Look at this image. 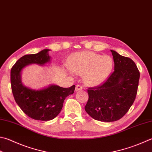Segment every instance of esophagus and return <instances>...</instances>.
Wrapping results in <instances>:
<instances>
[{
	"mask_svg": "<svg viewBox=\"0 0 152 152\" xmlns=\"http://www.w3.org/2000/svg\"><path fill=\"white\" fill-rule=\"evenodd\" d=\"M83 90V87L80 85H77L75 87V91H82Z\"/></svg>",
	"mask_w": 152,
	"mask_h": 152,
	"instance_id": "1",
	"label": "esophagus"
}]
</instances>
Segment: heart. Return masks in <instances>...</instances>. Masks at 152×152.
I'll return each instance as SVG.
<instances>
[{
	"instance_id": "obj_1",
	"label": "heart",
	"mask_w": 152,
	"mask_h": 152,
	"mask_svg": "<svg viewBox=\"0 0 152 152\" xmlns=\"http://www.w3.org/2000/svg\"><path fill=\"white\" fill-rule=\"evenodd\" d=\"M69 67L73 73L84 75L86 83L91 86L102 84L108 79L113 68L109 56H101L91 51L76 53L71 56Z\"/></svg>"
}]
</instances>
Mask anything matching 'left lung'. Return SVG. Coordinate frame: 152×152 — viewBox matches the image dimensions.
<instances>
[{"label":"left lung","instance_id":"1","mask_svg":"<svg viewBox=\"0 0 152 152\" xmlns=\"http://www.w3.org/2000/svg\"><path fill=\"white\" fill-rule=\"evenodd\" d=\"M114 71L104 83L87 89L88 99L85 109L93 118L114 122L122 118L135 101L140 71L130 58L110 50Z\"/></svg>","mask_w":152,"mask_h":152}]
</instances>
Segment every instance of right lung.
Listing matches in <instances>:
<instances>
[{
    "mask_svg": "<svg viewBox=\"0 0 152 152\" xmlns=\"http://www.w3.org/2000/svg\"><path fill=\"white\" fill-rule=\"evenodd\" d=\"M49 51L45 49L38 53L22 56L10 71L11 88L14 100L27 116L37 121H48L56 118L62 109L65 98L73 94L75 88V85L63 88L51 85L47 88L36 91L22 85V69L31 64L43 65L49 62Z\"/></svg>",
    "mask_w": 152,
    "mask_h": 152,
    "instance_id": "right-lung-1",
    "label": "right lung"
}]
</instances>
